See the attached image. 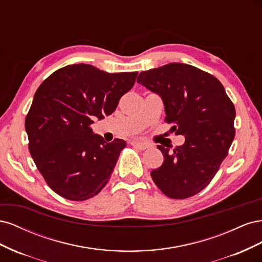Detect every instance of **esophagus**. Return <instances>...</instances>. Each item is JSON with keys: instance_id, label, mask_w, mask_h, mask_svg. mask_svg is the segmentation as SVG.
<instances>
[{"instance_id": "1", "label": "esophagus", "mask_w": 262, "mask_h": 262, "mask_svg": "<svg viewBox=\"0 0 262 262\" xmlns=\"http://www.w3.org/2000/svg\"><path fill=\"white\" fill-rule=\"evenodd\" d=\"M131 145L134 146V147H138L139 149H145V148H147V144L146 143H143V142H140V141H137V140L131 141Z\"/></svg>"}]
</instances>
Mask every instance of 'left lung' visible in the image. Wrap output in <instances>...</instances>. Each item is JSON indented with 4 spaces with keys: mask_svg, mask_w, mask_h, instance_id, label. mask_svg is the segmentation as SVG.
Here are the masks:
<instances>
[{
    "mask_svg": "<svg viewBox=\"0 0 262 262\" xmlns=\"http://www.w3.org/2000/svg\"><path fill=\"white\" fill-rule=\"evenodd\" d=\"M138 83L158 94L165 121L185 143L169 148L161 167L150 172L155 185L172 199L200 192L215 176L235 137V107L224 86L208 72L185 63H168L141 72Z\"/></svg>",
    "mask_w": 262,
    "mask_h": 262,
    "instance_id": "left-lung-1",
    "label": "left lung"
}]
</instances>
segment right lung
I'll list each match as a JSON object with an SVG mask.
<instances>
[{
    "label": "right lung",
    "mask_w": 262,
    "mask_h": 262,
    "mask_svg": "<svg viewBox=\"0 0 262 262\" xmlns=\"http://www.w3.org/2000/svg\"><path fill=\"white\" fill-rule=\"evenodd\" d=\"M137 76L80 63L57 70L38 87L25 129L30 155L55 193L84 201L106 186L126 143H107L91 124L115 112Z\"/></svg>",
    "instance_id": "right-lung-1"
}]
</instances>
